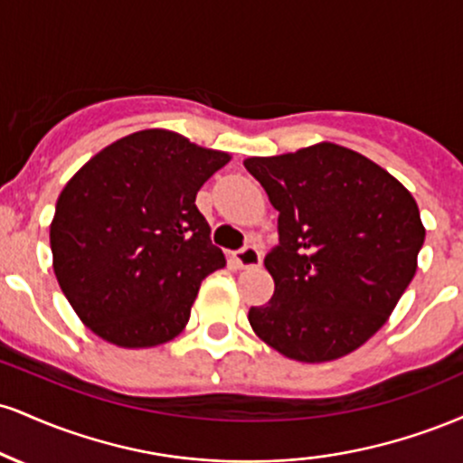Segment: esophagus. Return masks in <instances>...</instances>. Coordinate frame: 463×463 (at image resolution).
I'll use <instances>...</instances> for the list:
<instances>
[{"label": "esophagus", "mask_w": 463, "mask_h": 463, "mask_svg": "<svg viewBox=\"0 0 463 463\" xmlns=\"http://www.w3.org/2000/svg\"><path fill=\"white\" fill-rule=\"evenodd\" d=\"M232 259H235V263L241 269L259 268V265H261V252H259L254 246H246V248L237 250V252L232 254Z\"/></svg>", "instance_id": "1"}]
</instances>
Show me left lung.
<instances>
[{
	"label": "left lung",
	"mask_w": 463,
	"mask_h": 463,
	"mask_svg": "<svg viewBox=\"0 0 463 463\" xmlns=\"http://www.w3.org/2000/svg\"><path fill=\"white\" fill-rule=\"evenodd\" d=\"M243 165L279 211V246L265 257L274 296L248 311L252 331L302 364L364 346L418 269L424 226L413 195L331 141Z\"/></svg>",
	"instance_id": "8db88e82"
}]
</instances>
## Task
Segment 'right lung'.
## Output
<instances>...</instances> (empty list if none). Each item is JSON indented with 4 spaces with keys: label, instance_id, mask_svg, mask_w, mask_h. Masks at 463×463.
I'll use <instances>...</instances> for the list:
<instances>
[{
    "label": "right lung",
    "instance_id": "obj_1",
    "mask_svg": "<svg viewBox=\"0 0 463 463\" xmlns=\"http://www.w3.org/2000/svg\"><path fill=\"white\" fill-rule=\"evenodd\" d=\"M228 161V152L147 128L69 178L50 224L52 265L84 326L119 348L183 333L200 283L226 265L195 195Z\"/></svg>",
    "mask_w": 463,
    "mask_h": 463
}]
</instances>
